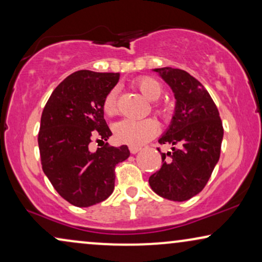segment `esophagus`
Here are the masks:
<instances>
[{"mask_svg":"<svg viewBox=\"0 0 262 262\" xmlns=\"http://www.w3.org/2000/svg\"><path fill=\"white\" fill-rule=\"evenodd\" d=\"M140 150H141L140 146H129V151H130V154H138Z\"/></svg>","mask_w":262,"mask_h":262,"instance_id":"34e87169","label":"esophagus"}]
</instances>
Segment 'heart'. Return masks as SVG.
Returning a JSON list of instances; mask_svg holds the SVG:
<instances>
[{
	"instance_id": "heart-1",
	"label": "heart",
	"mask_w": 262,
	"mask_h": 262,
	"mask_svg": "<svg viewBox=\"0 0 262 262\" xmlns=\"http://www.w3.org/2000/svg\"><path fill=\"white\" fill-rule=\"evenodd\" d=\"M135 87L141 92V94L148 100H158L163 94V87L160 81L151 76H141L134 81ZM101 108L106 117H114L117 115V92L111 89L105 95L101 102ZM154 110L161 116L170 114V106L168 104H155ZM158 124L152 118L145 120H123L114 125V134L116 140L123 144L139 146L145 144L157 134Z\"/></svg>"
}]
</instances>
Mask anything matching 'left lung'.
Here are the masks:
<instances>
[{"label":"left lung","mask_w":262,"mask_h":262,"mask_svg":"<svg viewBox=\"0 0 262 262\" xmlns=\"http://www.w3.org/2000/svg\"><path fill=\"white\" fill-rule=\"evenodd\" d=\"M173 89L177 99L169 129L160 138L171 145L162 156V167L148 184L158 196L183 202L203 190L220 157L224 137L219 110L200 81L188 72L173 68L155 69Z\"/></svg>","instance_id":"1"}]
</instances>
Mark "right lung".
Instances as JSON below:
<instances>
[{
	"label": "right lung",
	"instance_id": "add662e5",
	"mask_svg": "<svg viewBox=\"0 0 262 262\" xmlns=\"http://www.w3.org/2000/svg\"><path fill=\"white\" fill-rule=\"evenodd\" d=\"M120 74L76 71L49 97L41 116L38 147L42 169L60 196L76 207L105 201L115 188L116 165L129 157L127 145L108 144L89 151L94 140L112 133L101 102L117 84Z\"/></svg>",
	"mask_w": 262,
	"mask_h": 262
}]
</instances>
